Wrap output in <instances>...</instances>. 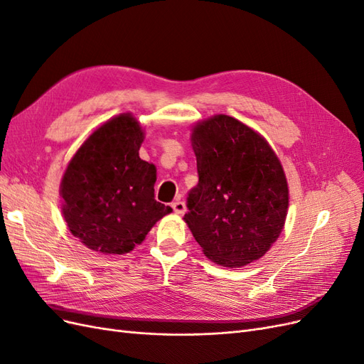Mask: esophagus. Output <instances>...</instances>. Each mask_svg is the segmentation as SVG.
Masks as SVG:
<instances>
[{
    "mask_svg": "<svg viewBox=\"0 0 364 364\" xmlns=\"http://www.w3.org/2000/svg\"><path fill=\"white\" fill-rule=\"evenodd\" d=\"M171 208H173V211L176 213V214H183L185 213V203L182 202V200H176V202H173L171 203Z\"/></svg>",
    "mask_w": 364,
    "mask_h": 364,
    "instance_id": "34e87169",
    "label": "esophagus"
}]
</instances>
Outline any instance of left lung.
I'll use <instances>...</instances> for the list:
<instances>
[{
    "label": "left lung",
    "mask_w": 364,
    "mask_h": 364,
    "mask_svg": "<svg viewBox=\"0 0 364 364\" xmlns=\"http://www.w3.org/2000/svg\"><path fill=\"white\" fill-rule=\"evenodd\" d=\"M199 183L183 220L205 255L226 267L261 258L279 237L289 208L281 162L257 132L228 115L193 129Z\"/></svg>",
    "instance_id": "1"
}]
</instances>
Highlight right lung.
<instances>
[{"label": "right lung", "mask_w": 364, "mask_h": 364, "mask_svg": "<svg viewBox=\"0 0 364 364\" xmlns=\"http://www.w3.org/2000/svg\"><path fill=\"white\" fill-rule=\"evenodd\" d=\"M142 139L138 121L121 114L85 141L63 174L65 222L92 250L117 255L134 250L171 213L155 200L156 168L139 158Z\"/></svg>", "instance_id": "1"}]
</instances>
